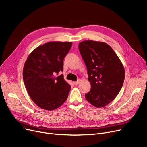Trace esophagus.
<instances>
[{
	"label": "esophagus",
	"instance_id": "1",
	"mask_svg": "<svg viewBox=\"0 0 147 147\" xmlns=\"http://www.w3.org/2000/svg\"><path fill=\"white\" fill-rule=\"evenodd\" d=\"M80 83V80H77V82H73L74 84H75V85H77V84H78Z\"/></svg>",
	"mask_w": 147,
	"mask_h": 147
}]
</instances>
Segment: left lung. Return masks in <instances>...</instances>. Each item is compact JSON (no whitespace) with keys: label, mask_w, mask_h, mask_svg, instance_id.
I'll return each instance as SVG.
<instances>
[{"label":"left lung","mask_w":147,"mask_h":147,"mask_svg":"<svg viewBox=\"0 0 147 147\" xmlns=\"http://www.w3.org/2000/svg\"><path fill=\"white\" fill-rule=\"evenodd\" d=\"M78 48L88 70L91 88L86 99L96 107L110 104L121 90L124 69L113 49L106 43L85 40Z\"/></svg>","instance_id":"left-lung-1"}]
</instances>
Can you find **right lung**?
Listing matches in <instances>:
<instances>
[{"label": "right lung", "mask_w": 147, "mask_h": 147, "mask_svg": "<svg viewBox=\"0 0 147 147\" xmlns=\"http://www.w3.org/2000/svg\"><path fill=\"white\" fill-rule=\"evenodd\" d=\"M70 42H50L31 52L26 61L23 76L31 99L46 110L59 108L67 99L70 85L63 75V60L72 47Z\"/></svg>", "instance_id": "right-lung-1"}]
</instances>
